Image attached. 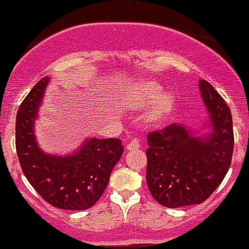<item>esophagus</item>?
<instances>
[{"mask_svg": "<svg viewBox=\"0 0 249 249\" xmlns=\"http://www.w3.org/2000/svg\"><path fill=\"white\" fill-rule=\"evenodd\" d=\"M126 148L128 150H133V149H137L140 148V141H138V138H133L132 141H130L127 145H126Z\"/></svg>", "mask_w": 249, "mask_h": 249, "instance_id": "34e87169", "label": "esophagus"}]
</instances>
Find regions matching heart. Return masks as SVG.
<instances>
[{"label":"heart","instance_id":"heart-1","mask_svg":"<svg viewBox=\"0 0 249 249\" xmlns=\"http://www.w3.org/2000/svg\"><path fill=\"white\" fill-rule=\"evenodd\" d=\"M162 88L160 84L155 81H149L142 86L140 92L134 96V103L141 107V105H145L147 103L153 102L155 99H157L161 93ZM170 107V101L168 96H161L156 103L153 108L150 109L148 117L150 121H157L165 113L168 111Z\"/></svg>","mask_w":249,"mask_h":249}]
</instances>
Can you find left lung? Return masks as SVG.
<instances>
[{
  "label": "left lung",
  "instance_id": "obj_1",
  "mask_svg": "<svg viewBox=\"0 0 249 249\" xmlns=\"http://www.w3.org/2000/svg\"><path fill=\"white\" fill-rule=\"evenodd\" d=\"M201 95L213 132L195 137L172 123L147 135L146 182L154 199L167 208L200 204L225 178L234 149L233 120L224 99L201 80Z\"/></svg>",
  "mask_w": 249,
  "mask_h": 249
}]
</instances>
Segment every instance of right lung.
I'll list each match as a JSON object with an SVG mask.
<instances>
[{"label": "right lung", "instance_id": "right-lung-1", "mask_svg": "<svg viewBox=\"0 0 249 249\" xmlns=\"http://www.w3.org/2000/svg\"><path fill=\"white\" fill-rule=\"evenodd\" d=\"M49 79L35 84L19 105L15 145L19 165L32 187L54 208L83 211L93 206L107 188L124 147L119 138H91L68 157L41 151L34 136V120Z\"/></svg>", "mask_w": 249, "mask_h": 249}]
</instances>
